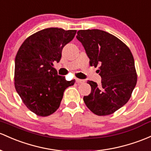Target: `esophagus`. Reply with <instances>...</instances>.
<instances>
[{
	"label": "esophagus",
	"instance_id": "34e87169",
	"mask_svg": "<svg viewBox=\"0 0 151 151\" xmlns=\"http://www.w3.org/2000/svg\"><path fill=\"white\" fill-rule=\"evenodd\" d=\"M75 81H76V82H77V84H82V83H84V79H78V78H76Z\"/></svg>",
	"mask_w": 151,
	"mask_h": 151
}]
</instances>
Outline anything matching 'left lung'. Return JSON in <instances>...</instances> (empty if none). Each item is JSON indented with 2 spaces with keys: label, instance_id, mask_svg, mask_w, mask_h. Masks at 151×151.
Returning a JSON list of instances; mask_svg holds the SVG:
<instances>
[{
  "label": "left lung",
  "instance_id": "left-lung-1",
  "mask_svg": "<svg viewBox=\"0 0 151 151\" xmlns=\"http://www.w3.org/2000/svg\"><path fill=\"white\" fill-rule=\"evenodd\" d=\"M77 39L83 45L90 66H99L102 77L99 85L87 81L91 93L83 97L84 103L95 115H111L128 102L136 85L133 56L121 40L102 30H79Z\"/></svg>",
  "mask_w": 151,
  "mask_h": 151
}]
</instances>
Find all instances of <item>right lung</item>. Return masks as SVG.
<instances>
[{
	"label": "right lung",
	"mask_w": 151,
	"mask_h": 151,
	"mask_svg": "<svg viewBox=\"0 0 151 151\" xmlns=\"http://www.w3.org/2000/svg\"><path fill=\"white\" fill-rule=\"evenodd\" d=\"M76 30L48 28L25 40L15 59L14 85L23 102L36 115L46 117L60 106L66 88L75 80L67 81L53 67L62 51L75 36Z\"/></svg>",
	"instance_id": "add662e5"
}]
</instances>
